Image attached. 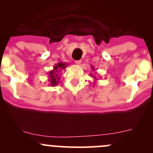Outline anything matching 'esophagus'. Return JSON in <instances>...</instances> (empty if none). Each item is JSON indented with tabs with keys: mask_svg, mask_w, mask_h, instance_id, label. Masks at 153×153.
I'll use <instances>...</instances> for the list:
<instances>
[{
	"mask_svg": "<svg viewBox=\"0 0 153 153\" xmlns=\"http://www.w3.org/2000/svg\"><path fill=\"white\" fill-rule=\"evenodd\" d=\"M75 64H77V65H80V64H81V60H78V61H75Z\"/></svg>",
	"mask_w": 153,
	"mask_h": 153,
	"instance_id": "obj_1",
	"label": "esophagus"
}]
</instances>
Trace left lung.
I'll list each match as a JSON object with an SVG mask.
<instances>
[{"mask_svg":"<svg viewBox=\"0 0 153 153\" xmlns=\"http://www.w3.org/2000/svg\"><path fill=\"white\" fill-rule=\"evenodd\" d=\"M91 68H92V70H93V71H94V70H95V67H92H92H91ZM90 75H91V77H92V78H94V81H94V82L95 83V81H96V80H98V78H97L96 77H95V76H94V75H92V74H90Z\"/></svg>","mask_w":153,"mask_h":153,"instance_id":"obj_1","label":"left lung"}]
</instances>
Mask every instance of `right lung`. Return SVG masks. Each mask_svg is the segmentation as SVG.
Listing matches in <instances>:
<instances>
[{
    "label": "right lung",
    "instance_id": "1",
    "mask_svg": "<svg viewBox=\"0 0 153 153\" xmlns=\"http://www.w3.org/2000/svg\"><path fill=\"white\" fill-rule=\"evenodd\" d=\"M67 66H68V64H67L66 63L60 62L58 64H56L54 65L53 69L49 71L48 75H49V85L52 86H55L58 85L60 83V77L58 73L61 71V69H64Z\"/></svg>",
    "mask_w": 153,
    "mask_h": 153
}]
</instances>
